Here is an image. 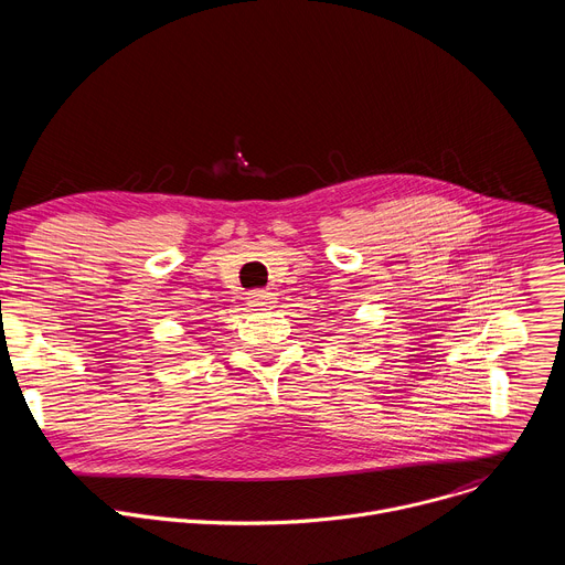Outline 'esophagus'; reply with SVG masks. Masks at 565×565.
<instances>
[{
  "label": "esophagus",
  "instance_id": "34e87169",
  "mask_svg": "<svg viewBox=\"0 0 565 565\" xmlns=\"http://www.w3.org/2000/svg\"><path fill=\"white\" fill-rule=\"evenodd\" d=\"M246 301L253 310H270L275 306V295L268 290H255L246 297Z\"/></svg>",
  "mask_w": 565,
  "mask_h": 565
}]
</instances>
